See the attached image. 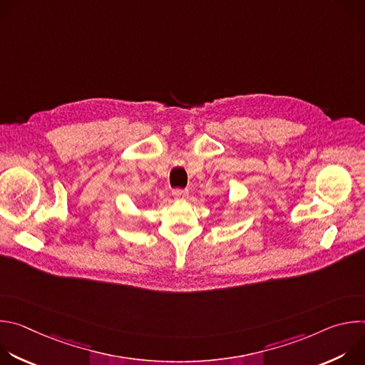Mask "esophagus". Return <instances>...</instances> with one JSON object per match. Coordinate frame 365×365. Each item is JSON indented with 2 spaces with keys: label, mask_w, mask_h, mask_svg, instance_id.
<instances>
[{
  "label": "esophagus",
  "mask_w": 365,
  "mask_h": 365,
  "mask_svg": "<svg viewBox=\"0 0 365 365\" xmlns=\"http://www.w3.org/2000/svg\"><path fill=\"white\" fill-rule=\"evenodd\" d=\"M172 195L175 196L176 200H186L189 196V192L186 189H173Z\"/></svg>",
  "instance_id": "esophagus-1"
}]
</instances>
